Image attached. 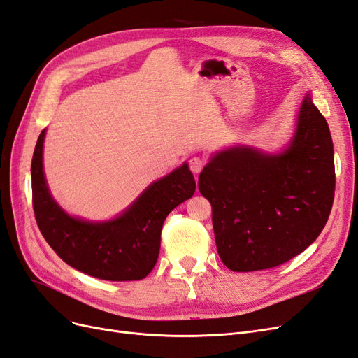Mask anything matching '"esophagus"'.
<instances>
[{
  "label": "esophagus",
  "instance_id": "esophagus-1",
  "mask_svg": "<svg viewBox=\"0 0 358 358\" xmlns=\"http://www.w3.org/2000/svg\"><path fill=\"white\" fill-rule=\"evenodd\" d=\"M204 166H206V159L203 157H192L189 159V169L194 173H200Z\"/></svg>",
  "mask_w": 358,
  "mask_h": 358
}]
</instances>
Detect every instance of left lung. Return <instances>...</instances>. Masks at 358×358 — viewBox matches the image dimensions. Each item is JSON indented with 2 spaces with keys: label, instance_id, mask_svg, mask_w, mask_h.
I'll return each mask as SVG.
<instances>
[{
  "label": "left lung",
  "instance_id": "left-lung-1",
  "mask_svg": "<svg viewBox=\"0 0 358 358\" xmlns=\"http://www.w3.org/2000/svg\"><path fill=\"white\" fill-rule=\"evenodd\" d=\"M334 187L330 129L309 95L285 152L230 148L199 178L212 204L216 249L233 272L272 268L305 251L329 220Z\"/></svg>",
  "mask_w": 358,
  "mask_h": 358
}]
</instances>
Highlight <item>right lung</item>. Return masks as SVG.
Wrapping results in <instances>:
<instances>
[{
    "label": "right lung",
    "instance_id": "right-lung-1",
    "mask_svg": "<svg viewBox=\"0 0 358 358\" xmlns=\"http://www.w3.org/2000/svg\"><path fill=\"white\" fill-rule=\"evenodd\" d=\"M40 133L31 162L32 208L38 229L50 248L69 266L104 280H140L157 264L161 229L167 215L196 191L187 164L154 182L119 218L86 222L71 218L53 201L43 173Z\"/></svg>",
    "mask_w": 358,
    "mask_h": 358
}]
</instances>
